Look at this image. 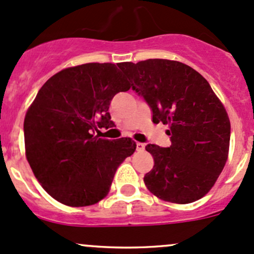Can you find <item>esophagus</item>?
Listing matches in <instances>:
<instances>
[{
	"label": "esophagus",
	"instance_id": "1",
	"mask_svg": "<svg viewBox=\"0 0 254 254\" xmlns=\"http://www.w3.org/2000/svg\"><path fill=\"white\" fill-rule=\"evenodd\" d=\"M145 149V144L144 143H137V151H143V150Z\"/></svg>",
	"mask_w": 254,
	"mask_h": 254
}]
</instances>
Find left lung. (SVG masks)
<instances>
[{"label":"left lung","instance_id":"obj_1","mask_svg":"<svg viewBox=\"0 0 254 254\" xmlns=\"http://www.w3.org/2000/svg\"><path fill=\"white\" fill-rule=\"evenodd\" d=\"M132 89L151 109L152 122L170 129L171 145L148 144L154 167L146 188L161 200L190 203L206 195L224 168L230 121L206 78L183 63L148 59L121 63Z\"/></svg>","mask_w":254,"mask_h":254}]
</instances>
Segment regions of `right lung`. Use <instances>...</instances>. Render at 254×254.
I'll use <instances>...</instances> for the list:
<instances>
[{
	"instance_id": "add662e5",
	"label": "right lung",
	"mask_w": 254,
	"mask_h": 254,
	"mask_svg": "<svg viewBox=\"0 0 254 254\" xmlns=\"http://www.w3.org/2000/svg\"><path fill=\"white\" fill-rule=\"evenodd\" d=\"M130 88L111 63L62 70L39 91L24 120L26 159L53 198L71 207L91 206L108 195L119 166L134 152L130 138L94 135L109 128V106Z\"/></svg>"
}]
</instances>
